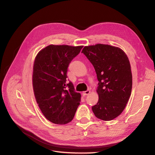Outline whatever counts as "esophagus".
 <instances>
[{
	"label": "esophagus",
	"mask_w": 155,
	"mask_h": 155,
	"mask_svg": "<svg viewBox=\"0 0 155 155\" xmlns=\"http://www.w3.org/2000/svg\"><path fill=\"white\" fill-rule=\"evenodd\" d=\"M90 92H91L90 91L87 90V91H84V92H83V94L84 96H87V95L89 94H90Z\"/></svg>",
	"instance_id": "obj_1"
}]
</instances>
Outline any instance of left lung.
Here are the masks:
<instances>
[{
    "label": "left lung",
    "mask_w": 155,
    "mask_h": 155,
    "mask_svg": "<svg viewBox=\"0 0 155 155\" xmlns=\"http://www.w3.org/2000/svg\"><path fill=\"white\" fill-rule=\"evenodd\" d=\"M83 53L97 74L99 100L92 110L96 118L110 121L124 110L132 91L130 65L124 51L115 46L97 44L85 46Z\"/></svg>",
    "instance_id": "left-lung-1"
}]
</instances>
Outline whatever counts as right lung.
Returning <instances> with one entry per match:
<instances>
[{
	"label": "right lung",
	"instance_id": "1",
	"mask_svg": "<svg viewBox=\"0 0 155 155\" xmlns=\"http://www.w3.org/2000/svg\"><path fill=\"white\" fill-rule=\"evenodd\" d=\"M83 46L51 45L37 55L33 70V88L37 103L45 118L55 124L71 121L80 105V93L67 83L69 64Z\"/></svg>",
	"mask_w": 155,
	"mask_h": 155
}]
</instances>
